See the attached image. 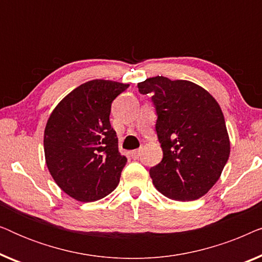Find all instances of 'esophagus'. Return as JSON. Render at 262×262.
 <instances>
[{
    "instance_id": "esophagus-1",
    "label": "esophagus",
    "mask_w": 262,
    "mask_h": 262,
    "mask_svg": "<svg viewBox=\"0 0 262 262\" xmlns=\"http://www.w3.org/2000/svg\"><path fill=\"white\" fill-rule=\"evenodd\" d=\"M142 151H143V149H137V150H134V151L131 152V156H132V159H134V160H137V159H139V156L142 155Z\"/></svg>"
}]
</instances>
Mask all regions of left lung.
<instances>
[{"label": "left lung", "mask_w": 262, "mask_h": 262, "mask_svg": "<svg viewBox=\"0 0 262 262\" xmlns=\"http://www.w3.org/2000/svg\"><path fill=\"white\" fill-rule=\"evenodd\" d=\"M151 94L156 132L163 159L150 178L167 198L199 199L220 179L230 155V141L221 106L209 92L186 80L156 76L139 82Z\"/></svg>", "instance_id": "1"}]
</instances>
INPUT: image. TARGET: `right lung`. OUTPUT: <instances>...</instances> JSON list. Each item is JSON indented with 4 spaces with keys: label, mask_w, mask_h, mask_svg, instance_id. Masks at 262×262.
<instances>
[{
    "label": "right lung",
    "mask_w": 262,
    "mask_h": 262,
    "mask_svg": "<svg viewBox=\"0 0 262 262\" xmlns=\"http://www.w3.org/2000/svg\"><path fill=\"white\" fill-rule=\"evenodd\" d=\"M128 84L93 80L70 92L50 114L44 132L46 166L71 198L91 203L119 184L127 159L111 127L112 101Z\"/></svg>",
    "instance_id": "1"
}]
</instances>
